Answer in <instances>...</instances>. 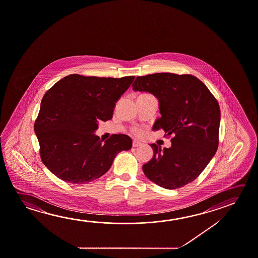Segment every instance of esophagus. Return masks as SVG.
Listing matches in <instances>:
<instances>
[{
  "instance_id": "1",
  "label": "esophagus",
  "mask_w": 258,
  "mask_h": 258,
  "mask_svg": "<svg viewBox=\"0 0 258 258\" xmlns=\"http://www.w3.org/2000/svg\"><path fill=\"white\" fill-rule=\"evenodd\" d=\"M132 146H133L134 148H139V147H141V146H142V143L140 142V141H138V140H133V142H132Z\"/></svg>"
}]
</instances>
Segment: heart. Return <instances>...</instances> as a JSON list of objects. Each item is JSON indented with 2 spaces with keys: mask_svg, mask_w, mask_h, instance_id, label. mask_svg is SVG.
<instances>
[{
  "mask_svg": "<svg viewBox=\"0 0 258 258\" xmlns=\"http://www.w3.org/2000/svg\"><path fill=\"white\" fill-rule=\"evenodd\" d=\"M132 132H133V134H135L137 136H140L141 134V130L139 128V127H133L132 128Z\"/></svg>",
  "mask_w": 258,
  "mask_h": 258,
  "instance_id": "b5f03b06",
  "label": "heart"
}]
</instances>
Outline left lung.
Listing matches in <instances>:
<instances>
[{
  "label": "left lung",
  "mask_w": 258,
  "mask_h": 258,
  "mask_svg": "<svg viewBox=\"0 0 258 258\" xmlns=\"http://www.w3.org/2000/svg\"><path fill=\"white\" fill-rule=\"evenodd\" d=\"M134 91L152 93L161 117L154 131L164 130L172 146L151 144L154 156L143 165L145 175L165 189H177L195 181L219 146L220 105L207 86L191 75L157 73L139 76Z\"/></svg>",
  "instance_id": "left-lung-1"
}]
</instances>
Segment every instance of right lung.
Wrapping results in <instances>:
<instances>
[{"mask_svg":"<svg viewBox=\"0 0 258 258\" xmlns=\"http://www.w3.org/2000/svg\"><path fill=\"white\" fill-rule=\"evenodd\" d=\"M134 79L74 74L45 93L34 131L51 173L69 183L92 182L110 169L118 153L131 149L128 136L113 134L102 142L93 132L112 118L116 102Z\"/></svg>","mask_w":258,"mask_h":258,"instance_id":"1","label":"right lung"}]
</instances>
